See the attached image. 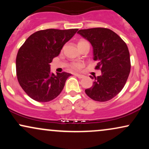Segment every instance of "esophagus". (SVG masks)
Segmentation results:
<instances>
[{
  "mask_svg": "<svg viewBox=\"0 0 149 149\" xmlns=\"http://www.w3.org/2000/svg\"><path fill=\"white\" fill-rule=\"evenodd\" d=\"M75 76L78 77V78H83L85 77L84 75H81V74H75Z\"/></svg>",
  "mask_w": 149,
  "mask_h": 149,
  "instance_id": "34e87169",
  "label": "esophagus"
}]
</instances>
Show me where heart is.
Segmentation results:
<instances>
[{
  "label": "heart",
  "mask_w": 149,
  "mask_h": 149,
  "mask_svg": "<svg viewBox=\"0 0 149 149\" xmlns=\"http://www.w3.org/2000/svg\"><path fill=\"white\" fill-rule=\"evenodd\" d=\"M87 42V41L85 40H79V42H78V45H80V44L83 43V42ZM83 64L81 62L73 63V64L71 65V69L72 70H74V71H78V70H80L82 67H83Z\"/></svg>",
  "instance_id": "obj_1"
}]
</instances>
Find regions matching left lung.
<instances>
[{"label": "left lung", "mask_w": 149, "mask_h": 149, "mask_svg": "<svg viewBox=\"0 0 149 149\" xmlns=\"http://www.w3.org/2000/svg\"><path fill=\"white\" fill-rule=\"evenodd\" d=\"M91 43L96 69L102 75L94 78L90 88L85 90L89 97L97 102H107L116 97L125 85L130 72V58L126 43L109 29L92 28L78 31Z\"/></svg>", "instance_id": "left-lung-1"}]
</instances>
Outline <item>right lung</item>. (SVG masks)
I'll return each mask as SVG.
<instances>
[{
    "label": "right lung",
    "instance_id": "1",
    "mask_svg": "<svg viewBox=\"0 0 149 149\" xmlns=\"http://www.w3.org/2000/svg\"><path fill=\"white\" fill-rule=\"evenodd\" d=\"M78 29L41 30L31 35L19 49L16 59L18 82L33 100L47 102L56 98L71 73L50 71L53 58L76 34Z\"/></svg>",
    "mask_w": 149,
    "mask_h": 149
}]
</instances>
